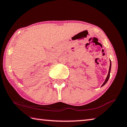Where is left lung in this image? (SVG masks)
<instances>
[{"instance_id":"obj_1","label":"left lung","mask_w":127,"mask_h":127,"mask_svg":"<svg viewBox=\"0 0 127 127\" xmlns=\"http://www.w3.org/2000/svg\"><path fill=\"white\" fill-rule=\"evenodd\" d=\"M111 62H110V68H109V71H108V75L107 76V78H106V79L105 80V81L104 82V83L103 84V85H102V86H103L104 85H105V84H106V82H107V81L108 80V79H109L110 78V71H111Z\"/></svg>"}]
</instances>
